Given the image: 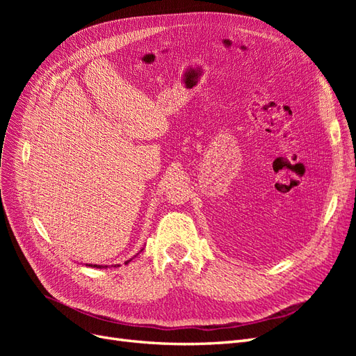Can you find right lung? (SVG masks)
<instances>
[{
    "instance_id": "obj_1",
    "label": "right lung",
    "mask_w": 356,
    "mask_h": 356,
    "mask_svg": "<svg viewBox=\"0 0 356 356\" xmlns=\"http://www.w3.org/2000/svg\"><path fill=\"white\" fill-rule=\"evenodd\" d=\"M143 250H144V248H143ZM143 250H141V251H143ZM141 251H139V252H141ZM139 252H138V254H139ZM138 254H136V255H138ZM136 255H135V257H136ZM132 260H134V257L131 258V260H127V261H124V264H127V263H131ZM86 266H89V267H95V268H108V266H106V264H86ZM117 266H120V264H117ZM114 267H115V264H114Z\"/></svg>"
}]
</instances>
